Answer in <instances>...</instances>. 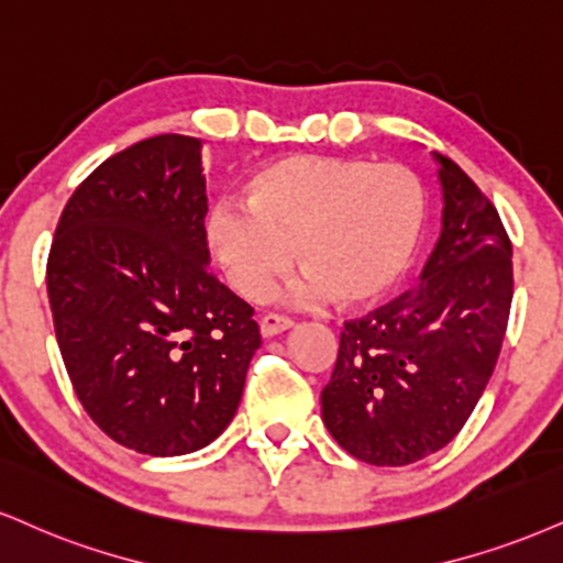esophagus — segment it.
Segmentation results:
<instances>
[{
  "mask_svg": "<svg viewBox=\"0 0 563 563\" xmlns=\"http://www.w3.org/2000/svg\"><path fill=\"white\" fill-rule=\"evenodd\" d=\"M290 328H294V322H290L288 317H280V314H267V317H262V322H260V330H262L264 338L280 335Z\"/></svg>",
  "mask_w": 563,
  "mask_h": 563,
  "instance_id": "34e87169",
  "label": "esophagus"
}]
</instances>
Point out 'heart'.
Instances as JSON below:
<instances>
[{"label":"heart","mask_w":563,"mask_h":563,"mask_svg":"<svg viewBox=\"0 0 563 563\" xmlns=\"http://www.w3.org/2000/svg\"><path fill=\"white\" fill-rule=\"evenodd\" d=\"M239 199L205 214V246L228 286L264 301L290 260L286 299L364 307L388 296L415 262L428 222L422 180L401 165L290 154L243 180Z\"/></svg>","instance_id":"obj_1"}]
</instances>
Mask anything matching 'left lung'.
I'll return each instance as SVG.
<instances>
[{"label":"left lung","mask_w":563,"mask_h":563,"mask_svg":"<svg viewBox=\"0 0 563 563\" xmlns=\"http://www.w3.org/2000/svg\"><path fill=\"white\" fill-rule=\"evenodd\" d=\"M443 228L419 286L346 322L322 422L358 462L404 466L449 445L496 369L514 296L511 241L456 162L432 152Z\"/></svg>","instance_id":"obj_1"}]
</instances>
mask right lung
Wrapping results in <instances>:
<instances>
[{"label": "right lung", "instance_id": "add662e5", "mask_svg": "<svg viewBox=\"0 0 563 563\" xmlns=\"http://www.w3.org/2000/svg\"><path fill=\"white\" fill-rule=\"evenodd\" d=\"M205 214L201 141L165 133L101 162L52 241L46 290L78 401L146 456L212 443L262 346L254 309L207 269Z\"/></svg>", "mask_w": 563, "mask_h": 563}]
</instances>
